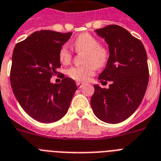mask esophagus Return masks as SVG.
Here are the masks:
<instances>
[{
    "mask_svg": "<svg viewBox=\"0 0 161 161\" xmlns=\"http://www.w3.org/2000/svg\"><path fill=\"white\" fill-rule=\"evenodd\" d=\"M76 84H77V86H78L79 88H83V83H80V82H77V83H76Z\"/></svg>",
    "mask_w": 161,
    "mask_h": 161,
    "instance_id": "34e87169",
    "label": "esophagus"
}]
</instances>
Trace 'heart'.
Segmentation results:
<instances>
[{"mask_svg": "<svg viewBox=\"0 0 161 161\" xmlns=\"http://www.w3.org/2000/svg\"><path fill=\"white\" fill-rule=\"evenodd\" d=\"M73 47L76 51L84 52L83 66H76L68 69V75L74 80H88L90 76L95 73L96 67H104L108 60V52L103 47L99 46L98 40L89 33H82L73 42ZM72 53L69 47L64 45L59 51V60L63 64H67L71 61Z\"/></svg>", "mask_w": 161, "mask_h": 161, "instance_id": "1", "label": "heart"}]
</instances>
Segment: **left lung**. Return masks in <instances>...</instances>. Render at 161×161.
<instances>
[{
  "label": "left lung",
  "mask_w": 161,
  "mask_h": 161,
  "mask_svg": "<svg viewBox=\"0 0 161 161\" xmlns=\"http://www.w3.org/2000/svg\"><path fill=\"white\" fill-rule=\"evenodd\" d=\"M108 44L109 56L100 82L110 81L108 88L95 84L91 107L96 117L108 124H119L135 113L145 96L149 82L147 54L139 39L118 25L95 30Z\"/></svg>",
  "instance_id": "8db88e82"
}]
</instances>
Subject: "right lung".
<instances>
[{
    "mask_svg": "<svg viewBox=\"0 0 161 161\" xmlns=\"http://www.w3.org/2000/svg\"><path fill=\"white\" fill-rule=\"evenodd\" d=\"M72 32L35 31L15 46L11 69V85L16 100L36 121L54 123L67 114L77 85L64 78L53 83L52 76L60 68L59 51Z\"/></svg>",
    "mask_w": 161,
    "mask_h": 161,
    "instance_id": "obj_1",
    "label": "right lung"
}]
</instances>
